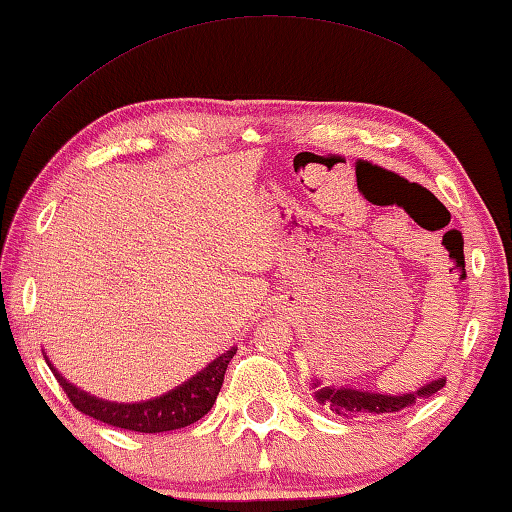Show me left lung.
Segmentation results:
<instances>
[{"mask_svg":"<svg viewBox=\"0 0 512 512\" xmlns=\"http://www.w3.org/2000/svg\"><path fill=\"white\" fill-rule=\"evenodd\" d=\"M446 380H433L424 387H419L412 394L401 396H387V394H373L362 392V389H348V387H319V383H312L316 387V401L328 408L339 417H367V415H392V412H401L410 405H415L419 399H428L435 392H440Z\"/></svg>","mask_w":512,"mask_h":512,"instance_id":"obj_1","label":"left lung"}]
</instances>
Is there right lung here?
<instances>
[{
    "instance_id": "obj_1",
    "label": "right lung",
    "mask_w": 512,
    "mask_h": 512,
    "mask_svg": "<svg viewBox=\"0 0 512 512\" xmlns=\"http://www.w3.org/2000/svg\"><path fill=\"white\" fill-rule=\"evenodd\" d=\"M234 353H237V348H230L221 358H216L209 367L196 373V376L173 389V392L143 403H111L95 399V396L70 385L50 362L47 364H50L54 378L59 380V385L63 387L70 403L79 412H84V415L104 421L109 426L125 428V431L132 433H166L175 431V428L196 424L198 419H202L212 410L216 396L221 392L225 369L234 358Z\"/></svg>"
}]
</instances>
